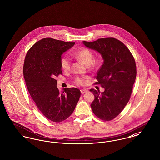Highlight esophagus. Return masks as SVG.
<instances>
[{
	"label": "esophagus",
	"mask_w": 160,
	"mask_h": 160,
	"mask_svg": "<svg viewBox=\"0 0 160 160\" xmlns=\"http://www.w3.org/2000/svg\"><path fill=\"white\" fill-rule=\"evenodd\" d=\"M81 93H82V94H84V93H87V90H85V89H84V90H81Z\"/></svg>",
	"instance_id": "1"
}]
</instances>
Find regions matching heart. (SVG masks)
<instances>
[{
	"label": "heart",
	"mask_w": 160,
	"mask_h": 160,
	"mask_svg": "<svg viewBox=\"0 0 160 160\" xmlns=\"http://www.w3.org/2000/svg\"><path fill=\"white\" fill-rule=\"evenodd\" d=\"M74 56L76 59L80 60L85 65H92L99 63V60L93 61L94 58V54L92 50L85 47H81L78 49L75 53ZM60 64L62 69L64 71H68L70 68L71 60L70 58L67 56H62L60 59ZM75 82L77 85H82L84 84V80L81 77H76L75 78Z\"/></svg>",
	"instance_id": "obj_1"
}]
</instances>
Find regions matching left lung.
<instances>
[{"instance_id": "obj_1", "label": "left lung", "mask_w": 160, "mask_h": 160, "mask_svg": "<svg viewBox=\"0 0 160 160\" xmlns=\"http://www.w3.org/2000/svg\"><path fill=\"white\" fill-rule=\"evenodd\" d=\"M83 43L98 52L104 59L94 84L101 85L105 90L100 93L99 90H90L95 96L90 106L97 117L111 121L122 111L130 99L137 76L135 59L128 47L113 38Z\"/></svg>"}]
</instances>
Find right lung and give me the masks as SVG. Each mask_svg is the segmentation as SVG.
Masks as SVG:
<instances>
[{"label":"right lung","instance_id":"add662e5","mask_svg":"<svg viewBox=\"0 0 160 160\" xmlns=\"http://www.w3.org/2000/svg\"><path fill=\"white\" fill-rule=\"evenodd\" d=\"M75 43L43 38L29 49L24 61L23 76L30 96L43 115L56 122L72 114L81 96L77 88L61 93L56 86V78L62 74L61 55Z\"/></svg>","mask_w":160,"mask_h":160}]
</instances>
